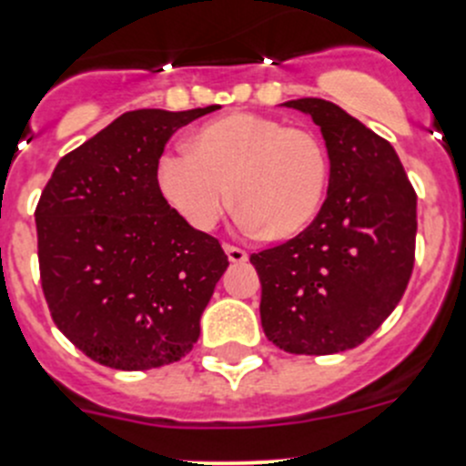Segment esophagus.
Instances as JSON below:
<instances>
[{
    "label": "esophagus",
    "instance_id": "34e87169",
    "mask_svg": "<svg viewBox=\"0 0 466 466\" xmlns=\"http://www.w3.org/2000/svg\"><path fill=\"white\" fill-rule=\"evenodd\" d=\"M225 255H228V259L232 261V263H243V261H248V252L246 250H241V248H237V246H225Z\"/></svg>",
    "mask_w": 466,
    "mask_h": 466
}]
</instances>
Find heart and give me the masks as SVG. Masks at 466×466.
I'll use <instances>...</instances> for the list:
<instances>
[{"mask_svg":"<svg viewBox=\"0 0 466 466\" xmlns=\"http://www.w3.org/2000/svg\"><path fill=\"white\" fill-rule=\"evenodd\" d=\"M157 182L194 228H216L232 189V205L248 229L268 241H286L304 232L320 211L329 157L311 130L234 112L200 126L189 139V153L164 155Z\"/></svg>","mask_w":466,"mask_h":466,"instance_id":"heart-1","label":"heart"}]
</instances>
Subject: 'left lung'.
Wrapping results in <instances>:
<instances>
[{
  "label": "left lung",
  "instance_id": "left-lung-1",
  "mask_svg": "<svg viewBox=\"0 0 466 466\" xmlns=\"http://www.w3.org/2000/svg\"><path fill=\"white\" fill-rule=\"evenodd\" d=\"M286 106L320 126L331 168L313 223L250 257L261 281V327L289 354H338L368 340L406 293L417 194L388 139L336 103Z\"/></svg>",
  "mask_w": 466,
  "mask_h": 466
}]
</instances>
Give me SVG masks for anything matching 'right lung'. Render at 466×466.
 <instances>
[{"instance_id": "add662e5", "label": "right lung", "mask_w": 466, "mask_h": 466, "mask_svg": "<svg viewBox=\"0 0 466 466\" xmlns=\"http://www.w3.org/2000/svg\"><path fill=\"white\" fill-rule=\"evenodd\" d=\"M214 110L126 112L65 155L42 191V293L56 327L106 368H162L198 340L229 261L167 203L157 164L177 128Z\"/></svg>"}]
</instances>
